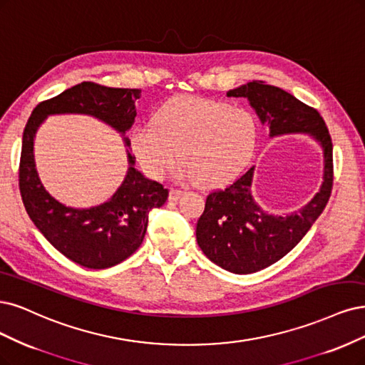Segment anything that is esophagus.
<instances>
[{
    "mask_svg": "<svg viewBox=\"0 0 365 365\" xmlns=\"http://www.w3.org/2000/svg\"><path fill=\"white\" fill-rule=\"evenodd\" d=\"M182 190H178V188H170L169 190V200H178L182 196Z\"/></svg>",
    "mask_w": 365,
    "mask_h": 365,
    "instance_id": "1",
    "label": "esophagus"
}]
</instances>
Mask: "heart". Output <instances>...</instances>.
<instances>
[{
	"mask_svg": "<svg viewBox=\"0 0 365 365\" xmlns=\"http://www.w3.org/2000/svg\"><path fill=\"white\" fill-rule=\"evenodd\" d=\"M257 142V123L245 108L197 96L173 98L153 122L131 131V146L143 170L160 180L178 155V180L216 185L231 180L249 161Z\"/></svg>",
	"mask_w": 365,
	"mask_h": 365,
	"instance_id": "b5f03b06",
	"label": "heart"
}]
</instances>
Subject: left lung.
<instances>
[{"label":"left lung","instance_id":"obj_1","mask_svg":"<svg viewBox=\"0 0 365 365\" xmlns=\"http://www.w3.org/2000/svg\"><path fill=\"white\" fill-rule=\"evenodd\" d=\"M226 96L247 98L261 122H267L270 135L308 133L324 154V177L320 192L302 210L287 216L264 212L250 195L254 168L242 177L212 190L196 225V240L202 252L222 269L247 274L279 261L304 238L328 204L334 184L332 140L320 113L288 92L254 80Z\"/></svg>","mask_w":365,"mask_h":365}]
</instances>
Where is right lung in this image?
Here are the masks:
<instances>
[{
	"label": "right lung",
	"instance_id": "obj_1",
	"mask_svg": "<svg viewBox=\"0 0 365 365\" xmlns=\"http://www.w3.org/2000/svg\"><path fill=\"white\" fill-rule=\"evenodd\" d=\"M140 89H119L84 81L36 106L25 125L19 161V190L30 219L58 252L87 269H107L131 257L143 242L148 215L169 196L168 188L130 168L122 185L107 202L92 208H71L49 195L34 165V134L48 115L81 113L125 134L135 118ZM125 143L130 140L125 137Z\"/></svg>",
	"mask_w": 365,
	"mask_h": 365
}]
</instances>
